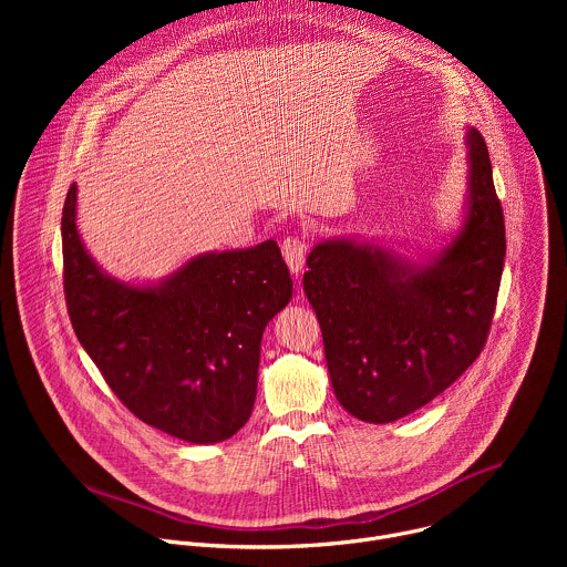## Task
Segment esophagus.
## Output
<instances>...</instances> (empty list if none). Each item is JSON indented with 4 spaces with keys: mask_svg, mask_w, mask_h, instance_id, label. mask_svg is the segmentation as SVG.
Segmentation results:
<instances>
[{
    "mask_svg": "<svg viewBox=\"0 0 567 567\" xmlns=\"http://www.w3.org/2000/svg\"><path fill=\"white\" fill-rule=\"evenodd\" d=\"M307 247L309 241L305 235H289L282 239V258L287 262V267L291 269V274H300V269L305 267V256H307Z\"/></svg>",
    "mask_w": 567,
    "mask_h": 567,
    "instance_id": "1",
    "label": "esophagus"
}]
</instances>
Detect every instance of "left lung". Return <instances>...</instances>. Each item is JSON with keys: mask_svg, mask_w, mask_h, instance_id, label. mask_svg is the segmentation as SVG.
<instances>
[{"mask_svg": "<svg viewBox=\"0 0 567 567\" xmlns=\"http://www.w3.org/2000/svg\"><path fill=\"white\" fill-rule=\"evenodd\" d=\"M468 210L462 230L429 265L330 239L307 258L305 293L316 311L341 406L388 424L426 406L482 352L505 265V217L492 158L468 130Z\"/></svg>", "mask_w": 567, "mask_h": 567, "instance_id": "obj_1", "label": "left lung"}]
</instances>
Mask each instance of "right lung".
I'll use <instances>...</instances> for the list:
<instances>
[{"mask_svg": "<svg viewBox=\"0 0 567 567\" xmlns=\"http://www.w3.org/2000/svg\"><path fill=\"white\" fill-rule=\"evenodd\" d=\"M62 262L73 332L134 417L190 444L228 440L247 424L262 332L293 289L274 239L197 256L156 287L125 285L80 241L71 184Z\"/></svg>", "mask_w": 567, "mask_h": 567, "instance_id": "add662e5", "label": "right lung"}]
</instances>
